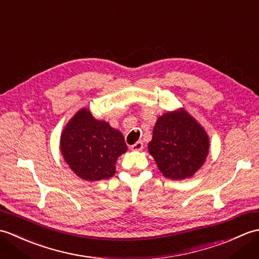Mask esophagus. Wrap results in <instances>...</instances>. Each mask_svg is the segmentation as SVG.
Returning a JSON list of instances; mask_svg holds the SVG:
<instances>
[{
  "instance_id": "obj_1",
  "label": "esophagus",
  "mask_w": 259,
  "mask_h": 259,
  "mask_svg": "<svg viewBox=\"0 0 259 259\" xmlns=\"http://www.w3.org/2000/svg\"><path fill=\"white\" fill-rule=\"evenodd\" d=\"M142 148H144V142L142 141H137L135 145L131 146V149L135 151H140V150H142Z\"/></svg>"
}]
</instances>
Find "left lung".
I'll use <instances>...</instances> for the list:
<instances>
[{
    "label": "left lung",
    "instance_id": "obj_1",
    "mask_svg": "<svg viewBox=\"0 0 259 259\" xmlns=\"http://www.w3.org/2000/svg\"><path fill=\"white\" fill-rule=\"evenodd\" d=\"M148 150L164 177L186 179L205 162L209 138L202 126L180 109L158 118Z\"/></svg>",
    "mask_w": 259,
    "mask_h": 259
}]
</instances>
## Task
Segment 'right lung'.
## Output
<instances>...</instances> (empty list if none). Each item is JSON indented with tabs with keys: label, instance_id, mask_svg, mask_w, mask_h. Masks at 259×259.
Masks as SVG:
<instances>
[{
	"label": "right lung",
	"instance_id": "1",
	"mask_svg": "<svg viewBox=\"0 0 259 259\" xmlns=\"http://www.w3.org/2000/svg\"><path fill=\"white\" fill-rule=\"evenodd\" d=\"M60 148L72 171L88 181L112 177L118 157L128 149L122 134L93 118L88 109H81L65 125Z\"/></svg>",
	"mask_w": 259,
	"mask_h": 259
}]
</instances>
